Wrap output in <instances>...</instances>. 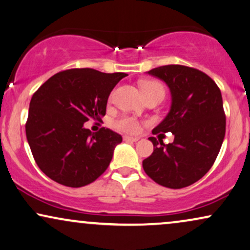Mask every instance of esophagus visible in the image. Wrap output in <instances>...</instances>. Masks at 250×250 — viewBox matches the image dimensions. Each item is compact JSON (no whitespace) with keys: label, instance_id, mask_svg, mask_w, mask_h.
<instances>
[{"label":"esophagus","instance_id":"34e87169","mask_svg":"<svg viewBox=\"0 0 250 250\" xmlns=\"http://www.w3.org/2000/svg\"><path fill=\"white\" fill-rule=\"evenodd\" d=\"M138 140H140L138 137H130V136H125V137H123V141L125 142H137Z\"/></svg>","mask_w":250,"mask_h":250}]
</instances>
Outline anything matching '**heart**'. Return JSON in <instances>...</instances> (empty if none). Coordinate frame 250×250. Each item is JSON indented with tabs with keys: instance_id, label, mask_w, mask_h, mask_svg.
<instances>
[{
	"instance_id": "obj_1",
	"label": "heart",
	"mask_w": 250,
	"mask_h": 250,
	"mask_svg": "<svg viewBox=\"0 0 250 250\" xmlns=\"http://www.w3.org/2000/svg\"><path fill=\"white\" fill-rule=\"evenodd\" d=\"M141 88L143 91L145 98H150L152 96H162L164 98L165 96V88H164L163 84L159 82L154 81H145L141 84ZM114 127L120 131L127 132V134H137L141 130V125L132 116H121L118 120L114 121Z\"/></svg>"
}]
</instances>
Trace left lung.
Instances as JSON below:
<instances>
[{"mask_svg":"<svg viewBox=\"0 0 250 250\" xmlns=\"http://www.w3.org/2000/svg\"><path fill=\"white\" fill-rule=\"evenodd\" d=\"M148 74L165 82L172 94L169 113L152 132H172L174 142L165 145L148 138L153 152L143 160V168L164 187H188L209 172L222 147L226 130L222 93L212 78L195 68L168 64Z\"/></svg>","mask_w":250,"mask_h":250,"instance_id":"obj_1","label":"left lung"}]
</instances>
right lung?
<instances>
[{
  "mask_svg": "<svg viewBox=\"0 0 250 250\" xmlns=\"http://www.w3.org/2000/svg\"><path fill=\"white\" fill-rule=\"evenodd\" d=\"M125 76L91 68L68 69L34 92L25 131L37 165L48 178L78 188L107 169L122 136L105 127L91 132L84 123L102 122L109 93Z\"/></svg>",
  "mask_w": 250,
  "mask_h": 250,
  "instance_id": "add662e5",
  "label": "right lung"
}]
</instances>
